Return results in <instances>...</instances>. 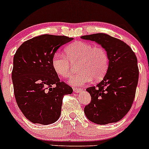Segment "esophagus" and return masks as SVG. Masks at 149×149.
I'll list each match as a JSON object with an SVG mask.
<instances>
[{
    "instance_id": "obj_1",
    "label": "esophagus",
    "mask_w": 149,
    "mask_h": 149,
    "mask_svg": "<svg viewBox=\"0 0 149 149\" xmlns=\"http://www.w3.org/2000/svg\"><path fill=\"white\" fill-rule=\"evenodd\" d=\"M81 90H82L81 88H76V87L73 88V91H74L75 92H76V93H79Z\"/></svg>"
}]
</instances>
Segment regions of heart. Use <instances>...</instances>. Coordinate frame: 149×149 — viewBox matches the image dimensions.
<instances>
[{
  "label": "heart",
  "mask_w": 149,
  "mask_h": 149,
  "mask_svg": "<svg viewBox=\"0 0 149 149\" xmlns=\"http://www.w3.org/2000/svg\"><path fill=\"white\" fill-rule=\"evenodd\" d=\"M65 57L55 54L52 58L53 70L59 76L64 79L70 77L73 72V65L78 63L79 73L70 81L77 86L90 81H99L103 78L109 67V56L102 47H94L92 44L76 41L65 49Z\"/></svg>",
  "instance_id": "b5f03b06"
}]
</instances>
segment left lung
<instances>
[{
  "instance_id": "left-lung-1",
  "label": "left lung",
  "mask_w": 149,
  "mask_h": 149,
  "mask_svg": "<svg viewBox=\"0 0 149 149\" xmlns=\"http://www.w3.org/2000/svg\"><path fill=\"white\" fill-rule=\"evenodd\" d=\"M81 38L100 44L110 60L102 81L86 89L91 95V102L84 108L86 116L97 125L119 122L130 110L135 99L139 77L136 55L126 43L105 33Z\"/></svg>"
}]
</instances>
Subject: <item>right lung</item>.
<instances>
[{"instance_id": "right-lung-1", "label": "right lung", "mask_w": 149, "mask_h": 149, "mask_svg": "<svg viewBox=\"0 0 149 149\" xmlns=\"http://www.w3.org/2000/svg\"><path fill=\"white\" fill-rule=\"evenodd\" d=\"M73 38L41 35L24 41L14 56L11 73L14 97L24 116L34 124L55 122L61 114L64 95L73 89L52 66V58L63 44Z\"/></svg>"}]
</instances>
